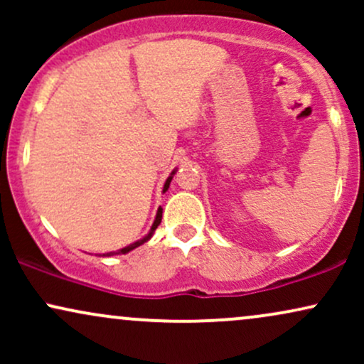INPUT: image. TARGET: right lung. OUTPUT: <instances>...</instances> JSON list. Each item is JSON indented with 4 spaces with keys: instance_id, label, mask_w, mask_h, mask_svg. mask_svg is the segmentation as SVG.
<instances>
[{
    "instance_id": "right-lung-1",
    "label": "right lung",
    "mask_w": 364,
    "mask_h": 364,
    "mask_svg": "<svg viewBox=\"0 0 364 364\" xmlns=\"http://www.w3.org/2000/svg\"><path fill=\"white\" fill-rule=\"evenodd\" d=\"M174 174H176V169L173 171V173H171V176L166 179V183H164V188H162V193H166V191H168V188H169V185H171V181H173V176ZM161 220H162V208H159L157 210V214H156V219H154V224H152V228H150V231H149V235H145L144 237H141V240H139V241H135V243H132V245H128V246H124V248H121V250H118V252H109V253H104L102 257H112V255H124V253H128V252H132V250H135V248H139L140 245H144V243H147V241L150 240V237L154 236V232H156V229H157V225L161 224Z\"/></svg>"
}]
</instances>
